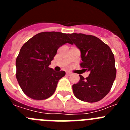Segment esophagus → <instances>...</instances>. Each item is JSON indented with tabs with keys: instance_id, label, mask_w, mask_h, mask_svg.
I'll use <instances>...</instances> for the list:
<instances>
[{
	"instance_id": "esophagus-1",
	"label": "esophagus",
	"mask_w": 130,
	"mask_h": 130,
	"mask_svg": "<svg viewBox=\"0 0 130 130\" xmlns=\"http://www.w3.org/2000/svg\"><path fill=\"white\" fill-rule=\"evenodd\" d=\"M71 74H72V73H71V72H66V75H70Z\"/></svg>"
}]
</instances>
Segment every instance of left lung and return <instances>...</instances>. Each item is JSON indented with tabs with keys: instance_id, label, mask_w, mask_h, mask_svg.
I'll return each mask as SVG.
<instances>
[{
	"instance_id": "left-lung-1",
	"label": "left lung",
	"mask_w": 130,
	"mask_h": 130,
	"mask_svg": "<svg viewBox=\"0 0 130 130\" xmlns=\"http://www.w3.org/2000/svg\"><path fill=\"white\" fill-rule=\"evenodd\" d=\"M69 36L81 51V67L90 72L85 79L72 86L73 94L81 101L96 102L104 98L111 90L116 77L115 60L111 49L100 39L92 35L73 33Z\"/></svg>"
}]
</instances>
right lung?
<instances>
[{"mask_svg": "<svg viewBox=\"0 0 130 130\" xmlns=\"http://www.w3.org/2000/svg\"><path fill=\"white\" fill-rule=\"evenodd\" d=\"M68 36L59 32H43L21 48L15 62L16 78L26 96L42 100L53 94L58 81L66 73L55 72L49 66L58 48L71 43Z\"/></svg>", "mask_w": 130, "mask_h": 130, "instance_id": "add662e5", "label": "right lung"}]
</instances>
